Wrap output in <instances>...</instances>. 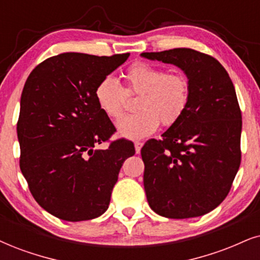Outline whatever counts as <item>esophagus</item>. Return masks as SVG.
Here are the masks:
<instances>
[{"label": "esophagus", "mask_w": 260, "mask_h": 260, "mask_svg": "<svg viewBox=\"0 0 260 260\" xmlns=\"http://www.w3.org/2000/svg\"><path fill=\"white\" fill-rule=\"evenodd\" d=\"M143 145H144V144L141 143V141H136V143H134V147H136V153H140V150H141V147H143Z\"/></svg>", "instance_id": "34e87169"}]
</instances>
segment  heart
I'll return each mask as SVG.
<instances>
[{"label": "heart", "mask_w": 260, "mask_h": 260, "mask_svg": "<svg viewBox=\"0 0 260 260\" xmlns=\"http://www.w3.org/2000/svg\"><path fill=\"white\" fill-rule=\"evenodd\" d=\"M128 94H139L137 110L117 121V134L131 140L143 139L153 134L159 126L175 123L187 109L190 84L186 75L168 72L157 66L137 62L126 72ZM126 92L116 79L107 75L94 88V98L100 109L111 119L123 113Z\"/></svg>", "instance_id": "obj_1"}]
</instances>
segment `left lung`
<instances>
[{"instance_id":"obj_1","label":"left lung","mask_w":260,"mask_h":260,"mask_svg":"<svg viewBox=\"0 0 260 260\" xmlns=\"http://www.w3.org/2000/svg\"><path fill=\"white\" fill-rule=\"evenodd\" d=\"M141 57L180 68L190 84L187 109L141 149L150 208L167 218L212 211L231 190L241 152V111L229 74L209 55L188 48L143 52Z\"/></svg>"}]
</instances>
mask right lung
I'll list each match as a JSON object with an SVG mask.
<instances>
[{
	"label": "right lung",
	"instance_id": "obj_1",
	"mask_svg": "<svg viewBox=\"0 0 260 260\" xmlns=\"http://www.w3.org/2000/svg\"><path fill=\"white\" fill-rule=\"evenodd\" d=\"M128 56L63 52L26 80L16 126L20 169L36 202L55 217L79 222L103 215L121 167L136 153L124 139L94 147L115 132L94 88Z\"/></svg>",
	"mask_w": 260,
	"mask_h": 260
}]
</instances>
